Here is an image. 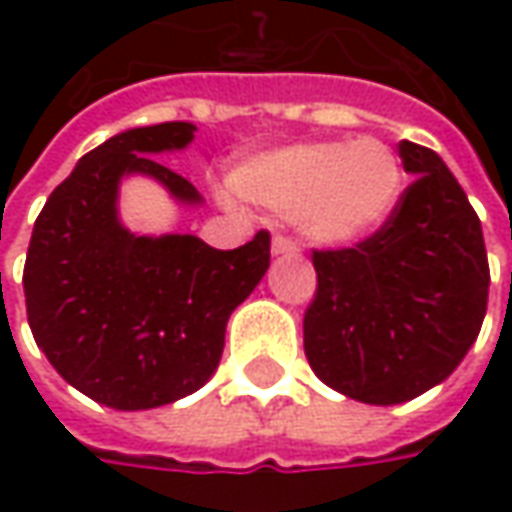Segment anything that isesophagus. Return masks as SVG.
Returning <instances> with one entry per match:
<instances>
[{"mask_svg":"<svg viewBox=\"0 0 512 512\" xmlns=\"http://www.w3.org/2000/svg\"><path fill=\"white\" fill-rule=\"evenodd\" d=\"M273 253H276V256H290V253H296V250H299V247H296V242H293V239H287V236H282V233H276V236H273Z\"/></svg>","mask_w":512,"mask_h":512,"instance_id":"34e87169","label":"esophagus"}]
</instances>
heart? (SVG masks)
I'll return each mask as SVG.
<instances>
[{
	"mask_svg": "<svg viewBox=\"0 0 512 512\" xmlns=\"http://www.w3.org/2000/svg\"><path fill=\"white\" fill-rule=\"evenodd\" d=\"M239 196L293 216L319 245H353L393 216L404 190L402 156L384 139L302 142L247 159L233 173Z\"/></svg>",
	"mask_w": 512,
	"mask_h": 512,
	"instance_id": "obj_1",
	"label": "heart"
}]
</instances>
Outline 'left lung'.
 <instances>
[{"label":"left lung","mask_w":512,"mask_h":512,"mask_svg":"<svg viewBox=\"0 0 512 512\" xmlns=\"http://www.w3.org/2000/svg\"><path fill=\"white\" fill-rule=\"evenodd\" d=\"M399 156L413 182L393 216L359 245L313 250L305 356L364 404L410 402L444 382L487 313L490 267L467 193L430 148L404 139Z\"/></svg>","instance_id":"8db88e82"}]
</instances>
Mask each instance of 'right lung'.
<instances>
[{
  "label": "right lung",
  "instance_id": "add662e5",
  "mask_svg": "<svg viewBox=\"0 0 512 512\" xmlns=\"http://www.w3.org/2000/svg\"><path fill=\"white\" fill-rule=\"evenodd\" d=\"M190 122L133 128L79 159L42 207L28 259L33 339L56 373L113 410H150L196 393L219 367L230 313L270 265V233L216 250L196 236H136L119 222L122 176L142 173L179 202L199 190L156 153L193 139Z\"/></svg>",
  "mask_w": 512,
  "mask_h": 512
}]
</instances>
